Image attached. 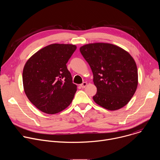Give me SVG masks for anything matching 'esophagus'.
I'll list each match as a JSON object with an SVG mask.
<instances>
[{
    "instance_id": "1",
    "label": "esophagus",
    "mask_w": 160,
    "mask_h": 160,
    "mask_svg": "<svg viewBox=\"0 0 160 160\" xmlns=\"http://www.w3.org/2000/svg\"><path fill=\"white\" fill-rule=\"evenodd\" d=\"M87 85V83L86 82H83V83L80 85V86H81V87H82V88H85Z\"/></svg>"
}]
</instances>
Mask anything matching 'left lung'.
Masks as SVG:
<instances>
[{"label": "left lung", "mask_w": 160, "mask_h": 160, "mask_svg": "<svg viewBox=\"0 0 160 160\" xmlns=\"http://www.w3.org/2000/svg\"><path fill=\"white\" fill-rule=\"evenodd\" d=\"M80 51L93 73L97 87L94 102L110 111L127 104L138 85V68L132 56L108 43L86 44Z\"/></svg>", "instance_id": "obj_1"}]
</instances>
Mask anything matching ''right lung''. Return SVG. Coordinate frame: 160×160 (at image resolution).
<instances>
[{"label":"right lung","instance_id":"right-lung-1","mask_svg":"<svg viewBox=\"0 0 160 160\" xmlns=\"http://www.w3.org/2000/svg\"><path fill=\"white\" fill-rule=\"evenodd\" d=\"M77 46L53 43L32 56L22 71V83L30 101L41 111L56 114L69 106L77 91L66 63Z\"/></svg>","mask_w":160,"mask_h":160}]
</instances>
